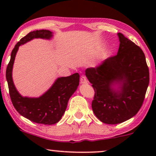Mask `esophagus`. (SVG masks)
<instances>
[{
	"label": "esophagus",
	"mask_w": 156,
	"mask_h": 156,
	"mask_svg": "<svg viewBox=\"0 0 156 156\" xmlns=\"http://www.w3.org/2000/svg\"><path fill=\"white\" fill-rule=\"evenodd\" d=\"M80 83L81 84H87L88 83V80H87V77L85 76H82L80 79Z\"/></svg>",
	"instance_id": "1"
}]
</instances>
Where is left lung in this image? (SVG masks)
Here are the masks:
<instances>
[{"instance_id":"obj_1","label":"left lung","mask_w":156,"mask_h":156,"mask_svg":"<svg viewBox=\"0 0 156 156\" xmlns=\"http://www.w3.org/2000/svg\"><path fill=\"white\" fill-rule=\"evenodd\" d=\"M117 35L120 42L117 55L85 70L95 91L93 112L107 124L121 123L135 116L149 84V70L143 50L122 33Z\"/></svg>"}]
</instances>
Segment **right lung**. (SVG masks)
Here are the masks:
<instances>
[{
	"mask_svg": "<svg viewBox=\"0 0 156 156\" xmlns=\"http://www.w3.org/2000/svg\"><path fill=\"white\" fill-rule=\"evenodd\" d=\"M53 33L48 30L30 32L16 44L6 69L10 97L14 107L21 116L31 121L44 125L55 124L65 112L69 98L75 92L80 84V74L57 78L52 87L39 97H23L17 90L12 76V67L19 47L35 39L50 40Z\"/></svg>",
	"mask_w": 156,
	"mask_h": 156,
	"instance_id": "right-lung-1",
	"label": "right lung"
}]
</instances>
